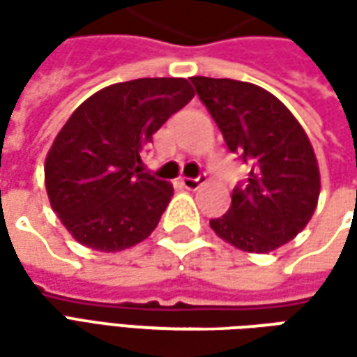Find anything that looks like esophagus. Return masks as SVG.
Listing matches in <instances>:
<instances>
[{"label": "esophagus", "mask_w": 357, "mask_h": 357, "mask_svg": "<svg viewBox=\"0 0 357 357\" xmlns=\"http://www.w3.org/2000/svg\"><path fill=\"white\" fill-rule=\"evenodd\" d=\"M206 183V174H199L197 178H190V176H183L181 178V185L185 186L186 190H197L199 186H202Z\"/></svg>", "instance_id": "1"}]
</instances>
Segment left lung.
Masks as SVG:
<instances>
[{
    "label": "left lung",
    "mask_w": 357,
    "mask_h": 357,
    "mask_svg": "<svg viewBox=\"0 0 357 357\" xmlns=\"http://www.w3.org/2000/svg\"><path fill=\"white\" fill-rule=\"evenodd\" d=\"M228 151L250 162L246 185L232 190L228 213L211 220L222 240L266 254L302 232L320 197V169L302 125L266 89L213 77H190Z\"/></svg>",
    "instance_id": "1"
}]
</instances>
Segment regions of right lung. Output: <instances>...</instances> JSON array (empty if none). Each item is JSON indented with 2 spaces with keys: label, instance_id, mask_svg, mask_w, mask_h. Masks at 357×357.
Masks as SVG:
<instances>
[{
  "label": "right lung",
  "instance_id": "add662e5",
  "mask_svg": "<svg viewBox=\"0 0 357 357\" xmlns=\"http://www.w3.org/2000/svg\"><path fill=\"white\" fill-rule=\"evenodd\" d=\"M192 97L186 79L144 77L97 91L73 111L49 149L45 188L79 244L119 252L151 236L172 185L141 172V153Z\"/></svg>",
  "mask_w": 357,
  "mask_h": 357
}]
</instances>
